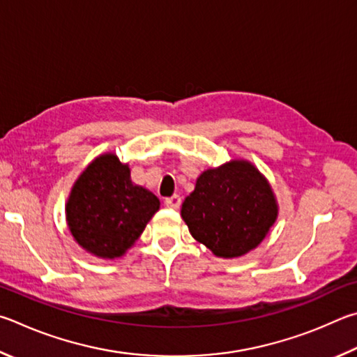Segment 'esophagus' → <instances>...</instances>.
I'll return each mask as SVG.
<instances>
[{
	"instance_id": "obj_1",
	"label": "esophagus",
	"mask_w": 357,
	"mask_h": 357,
	"mask_svg": "<svg viewBox=\"0 0 357 357\" xmlns=\"http://www.w3.org/2000/svg\"><path fill=\"white\" fill-rule=\"evenodd\" d=\"M165 204H166V207H169V208H178L180 204H182V197H180L178 195H174L171 197H167Z\"/></svg>"
}]
</instances>
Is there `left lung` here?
I'll return each mask as SVG.
<instances>
[{
  "instance_id": "left-lung-1",
  "label": "left lung",
  "mask_w": 357,
  "mask_h": 357,
  "mask_svg": "<svg viewBox=\"0 0 357 357\" xmlns=\"http://www.w3.org/2000/svg\"><path fill=\"white\" fill-rule=\"evenodd\" d=\"M276 199L248 161L208 169L185 199L182 218L191 235L218 257H240L257 248L276 221Z\"/></svg>"
}]
</instances>
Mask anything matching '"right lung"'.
<instances>
[{"mask_svg":"<svg viewBox=\"0 0 357 357\" xmlns=\"http://www.w3.org/2000/svg\"><path fill=\"white\" fill-rule=\"evenodd\" d=\"M158 208V197L131 182L128 166L114 153H106L75 182L66 213L81 248L98 257L116 259L137 240Z\"/></svg>","mask_w":357,"mask_h":357,"instance_id":"obj_1","label":"right lung"}]
</instances>
